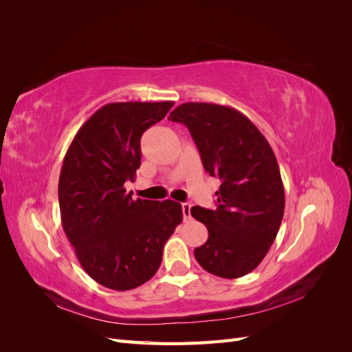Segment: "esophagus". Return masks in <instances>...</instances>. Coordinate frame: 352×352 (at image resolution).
<instances>
[{
	"instance_id": "34e87169",
	"label": "esophagus",
	"mask_w": 352,
	"mask_h": 352,
	"mask_svg": "<svg viewBox=\"0 0 352 352\" xmlns=\"http://www.w3.org/2000/svg\"><path fill=\"white\" fill-rule=\"evenodd\" d=\"M182 214L185 220L190 219V204H188V202H184L182 204Z\"/></svg>"
}]
</instances>
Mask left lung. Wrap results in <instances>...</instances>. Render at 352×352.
<instances>
[{
	"label": "left lung",
	"instance_id": "obj_1",
	"mask_svg": "<svg viewBox=\"0 0 352 352\" xmlns=\"http://www.w3.org/2000/svg\"><path fill=\"white\" fill-rule=\"evenodd\" d=\"M168 120L188 127L206 172L221 180L214 210L190 208L208 229L207 242L194 251L197 261L219 278L248 274L283 219L285 190L272 146L248 117L226 105L185 102Z\"/></svg>",
	"mask_w": 352,
	"mask_h": 352
}]
</instances>
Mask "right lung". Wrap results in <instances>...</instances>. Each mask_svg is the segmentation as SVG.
Returning a JSON list of instances; mask_svg holds the SVG:
<instances>
[{"instance_id":"right-lung-1","label":"right lung","mask_w":352,"mask_h":352,"mask_svg":"<svg viewBox=\"0 0 352 352\" xmlns=\"http://www.w3.org/2000/svg\"><path fill=\"white\" fill-rule=\"evenodd\" d=\"M173 104L104 105L83 123L63 162V229L83 270L114 291L150 280L162 264L164 243L182 223L179 202L132 199L124 189L141 166L142 133Z\"/></svg>"}]
</instances>
